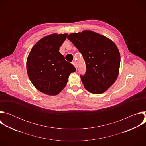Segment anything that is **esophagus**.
I'll list each match as a JSON object with an SVG mask.
<instances>
[{"mask_svg": "<svg viewBox=\"0 0 146 146\" xmlns=\"http://www.w3.org/2000/svg\"><path fill=\"white\" fill-rule=\"evenodd\" d=\"M72 64L74 66V67L77 69V64H76V62H74V61H73L72 62Z\"/></svg>", "mask_w": 146, "mask_h": 146, "instance_id": "obj_1", "label": "esophagus"}]
</instances>
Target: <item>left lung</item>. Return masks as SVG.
<instances>
[{"mask_svg": "<svg viewBox=\"0 0 146 146\" xmlns=\"http://www.w3.org/2000/svg\"><path fill=\"white\" fill-rule=\"evenodd\" d=\"M84 59L86 71L80 77L85 88L92 94L106 91L116 80L120 55L111 40L90 31L73 33L68 36Z\"/></svg>", "mask_w": 146, "mask_h": 146, "instance_id": "1", "label": "left lung"}]
</instances>
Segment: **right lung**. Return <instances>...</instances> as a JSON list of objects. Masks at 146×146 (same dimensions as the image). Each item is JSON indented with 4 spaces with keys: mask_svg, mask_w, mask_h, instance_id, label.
<instances>
[{
    "mask_svg": "<svg viewBox=\"0 0 146 146\" xmlns=\"http://www.w3.org/2000/svg\"><path fill=\"white\" fill-rule=\"evenodd\" d=\"M68 34H52L40 40L32 48L27 62L29 78L40 92L49 95L59 94L66 86L75 67L65 59L59 47Z\"/></svg>",
    "mask_w": 146,
    "mask_h": 146,
    "instance_id": "add662e5",
    "label": "right lung"
}]
</instances>
